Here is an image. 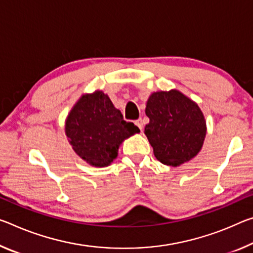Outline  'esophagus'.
<instances>
[{
  "label": "esophagus",
  "mask_w": 253,
  "mask_h": 253,
  "mask_svg": "<svg viewBox=\"0 0 253 253\" xmlns=\"http://www.w3.org/2000/svg\"><path fill=\"white\" fill-rule=\"evenodd\" d=\"M135 125L136 126H137L138 128H139V129H143V120H142V118H139V119H137V120H135Z\"/></svg>",
  "instance_id": "obj_1"
}]
</instances>
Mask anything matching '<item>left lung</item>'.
Wrapping results in <instances>:
<instances>
[{
  "mask_svg": "<svg viewBox=\"0 0 253 253\" xmlns=\"http://www.w3.org/2000/svg\"><path fill=\"white\" fill-rule=\"evenodd\" d=\"M145 114L150 123L144 133L160 162L178 167L197 155L206 136V123L194 101L177 90L154 92Z\"/></svg>",
  "mask_w": 253,
  "mask_h": 253,
  "instance_id": "obj_1",
  "label": "left lung"
}]
</instances>
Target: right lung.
<instances>
[{"label":"right lung","instance_id":"right-lung-1","mask_svg":"<svg viewBox=\"0 0 253 253\" xmlns=\"http://www.w3.org/2000/svg\"><path fill=\"white\" fill-rule=\"evenodd\" d=\"M65 133L80 158L102 168L117 158L124 139L139 133V129L124 120L107 94L97 91L82 95L76 102L66 119Z\"/></svg>","mask_w":253,"mask_h":253}]
</instances>
